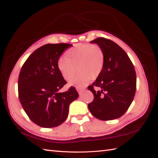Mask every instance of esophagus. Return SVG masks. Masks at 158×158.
Returning a JSON list of instances; mask_svg holds the SVG:
<instances>
[{
  "mask_svg": "<svg viewBox=\"0 0 158 158\" xmlns=\"http://www.w3.org/2000/svg\"><path fill=\"white\" fill-rule=\"evenodd\" d=\"M77 92H78V93L79 94H81L82 92H83V89H77Z\"/></svg>",
  "mask_w": 158,
  "mask_h": 158,
  "instance_id": "34e87169",
  "label": "esophagus"
}]
</instances>
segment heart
I'll return each instance as SVG.
<instances>
[{"instance_id":"b5f03b06","label":"heart","mask_w":158,"mask_h":158,"mask_svg":"<svg viewBox=\"0 0 158 158\" xmlns=\"http://www.w3.org/2000/svg\"><path fill=\"white\" fill-rule=\"evenodd\" d=\"M105 65L103 50L97 45L79 43L65 53V58L59 60L58 69L64 79L70 81V85L82 88L88 84L90 80L95 79L102 73Z\"/></svg>"}]
</instances>
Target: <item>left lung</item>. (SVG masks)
<instances>
[{"label": "left lung", "mask_w": 158, "mask_h": 158, "mask_svg": "<svg viewBox=\"0 0 158 158\" xmlns=\"http://www.w3.org/2000/svg\"><path fill=\"white\" fill-rule=\"evenodd\" d=\"M90 43L103 50L105 65L96 81L88 87L94 96L88 109L100 120L119 118L128 109L135 95V67L125 51L110 40L97 38ZM94 86L99 88L98 91L93 89Z\"/></svg>", "instance_id": "1"}]
</instances>
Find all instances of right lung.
<instances>
[{"instance_id":"1","label":"right lung","mask_w":158,"mask_h":158,"mask_svg":"<svg viewBox=\"0 0 158 158\" xmlns=\"http://www.w3.org/2000/svg\"><path fill=\"white\" fill-rule=\"evenodd\" d=\"M71 46L59 43L41 47L28 57L19 73V101L29 118L41 127L62 124L68 117L70 104L79 97L74 87L59 92L66 81L58 70V60Z\"/></svg>"}]
</instances>
